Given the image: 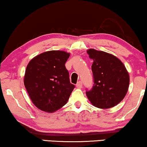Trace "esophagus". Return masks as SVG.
<instances>
[{
    "mask_svg": "<svg viewBox=\"0 0 147 147\" xmlns=\"http://www.w3.org/2000/svg\"><path fill=\"white\" fill-rule=\"evenodd\" d=\"M76 87L78 88H82V82L81 81L78 82L77 84H76Z\"/></svg>",
    "mask_w": 147,
    "mask_h": 147,
    "instance_id": "34e87169",
    "label": "esophagus"
}]
</instances>
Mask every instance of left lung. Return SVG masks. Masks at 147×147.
<instances>
[{"instance_id":"left-lung-1","label":"left lung","mask_w":147,"mask_h":147,"mask_svg":"<svg viewBox=\"0 0 147 147\" xmlns=\"http://www.w3.org/2000/svg\"><path fill=\"white\" fill-rule=\"evenodd\" d=\"M92 65L94 84L86 90L87 97L96 107L106 109L114 107L124 99L129 86V75L125 66L112 54L88 50Z\"/></svg>"}]
</instances>
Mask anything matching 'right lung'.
I'll return each mask as SVG.
<instances>
[{"label":"right lung","mask_w":147,"mask_h":147,"mask_svg":"<svg viewBox=\"0 0 147 147\" xmlns=\"http://www.w3.org/2000/svg\"><path fill=\"white\" fill-rule=\"evenodd\" d=\"M69 53L49 51L32 59L27 66L24 84L31 101L43 111L53 112L67 103L75 86L70 83L65 64Z\"/></svg>","instance_id":"1"}]
</instances>
